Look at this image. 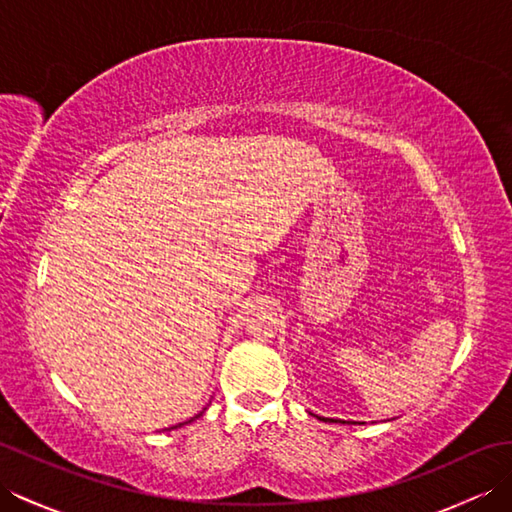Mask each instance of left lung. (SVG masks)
Segmentation results:
<instances>
[{"label":"left lung","instance_id":"obj_1","mask_svg":"<svg viewBox=\"0 0 512 512\" xmlns=\"http://www.w3.org/2000/svg\"><path fill=\"white\" fill-rule=\"evenodd\" d=\"M312 416H314V413H312ZM319 420H323V422H345V420H332V418H321V416H317Z\"/></svg>","mask_w":512,"mask_h":512}]
</instances>
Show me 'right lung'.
Here are the masks:
<instances>
[{"label": "right lung", "mask_w": 512, "mask_h": 512, "mask_svg": "<svg viewBox=\"0 0 512 512\" xmlns=\"http://www.w3.org/2000/svg\"><path fill=\"white\" fill-rule=\"evenodd\" d=\"M200 416H202V411H200V413H198V416H195V418H200ZM195 418H191V420H187V422H193V420H195ZM182 424H184V422H180V424H176V427H171V429H178V427H182Z\"/></svg>", "instance_id": "right-lung-1"}]
</instances>
